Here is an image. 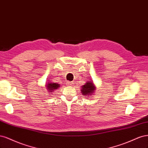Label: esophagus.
Segmentation results:
<instances>
[{
	"label": "esophagus",
	"instance_id": "obj_1",
	"mask_svg": "<svg viewBox=\"0 0 148 148\" xmlns=\"http://www.w3.org/2000/svg\"><path fill=\"white\" fill-rule=\"evenodd\" d=\"M67 85H69V86H72V85H73V82H67Z\"/></svg>",
	"mask_w": 148,
	"mask_h": 148
}]
</instances>
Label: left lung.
Masks as SVG:
<instances>
[{"label":"left lung","mask_w":148,"mask_h":148,"mask_svg":"<svg viewBox=\"0 0 148 148\" xmlns=\"http://www.w3.org/2000/svg\"><path fill=\"white\" fill-rule=\"evenodd\" d=\"M81 93L83 95L86 97H92L91 96L94 95L95 90L96 89V87L94 85L93 80L87 81L84 85L81 87Z\"/></svg>","instance_id":"8db88e82"}]
</instances>
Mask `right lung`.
Masks as SVG:
<instances>
[{"mask_svg":"<svg viewBox=\"0 0 148 148\" xmlns=\"http://www.w3.org/2000/svg\"><path fill=\"white\" fill-rule=\"evenodd\" d=\"M45 86L46 88L48 90V92L49 93H52L55 90L58 89L59 87H60V85L59 84L50 82V80H49V82L45 84Z\"/></svg>","mask_w":148,"mask_h":148,"instance_id":"right-lung-1","label":"right lung"}]
</instances>
